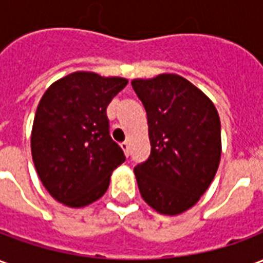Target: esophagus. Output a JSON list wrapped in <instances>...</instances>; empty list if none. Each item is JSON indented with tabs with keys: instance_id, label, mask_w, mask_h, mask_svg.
Masks as SVG:
<instances>
[{
	"instance_id": "34e87169",
	"label": "esophagus",
	"mask_w": 263,
	"mask_h": 263,
	"mask_svg": "<svg viewBox=\"0 0 263 263\" xmlns=\"http://www.w3.org/2000/svg\"><path fill=\"white\" fill-rule=\"evenodd\" d=\"M121 149L124 151L125 156H129V143L128 142H122L121 143Z\"/></svg>"
}]
</instances>
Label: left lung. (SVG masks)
I'll use <instances>...</instances> for the list:
<instances>
[{
    "mask_svg": "<svg viewBox=\"0 0 263 263\" xmlns=\"http://www.w3.org/2000/svg\"><path fill=\"white\" fill-rule=\"evenodd\" d=\"M148 117L151 155L134 173L155 211L182 214L213 182L221 158V124L214 104L184 77L163 73L131 81Z\"/></svg>",
    "mask_w": 263,
    "mask_h": 263,
    "instance_id": "left-lung-1",
    "label": "left lung"
}]
</instances>
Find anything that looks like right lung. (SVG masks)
<instances>
[{"mask_svg": "<svg viewBox=\"0 0 263 263\" xmlns=\"http://www.w3.org/2000/svg\"><path fill=\"white\" fill-rule=\"evenodd\" d=\"M128 84L124 77L74 71L54 81L37 104L32 159L49 194L79 209L103 197L125 160L109 137L107 107Z\"/></svg>", "mask_w": 263, "mask_h": 263, "instance_id": "add662e5", "label": "right lung"}]
</instances>
